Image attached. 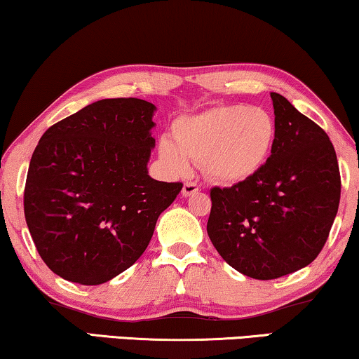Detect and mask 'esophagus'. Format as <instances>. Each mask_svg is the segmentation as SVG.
<instances>
[{"label":"esophagus","mask_w":359,"mask_h":359,"mask_svg":"<svg viewBox=\"0 0 359 359\" xmlns=\"http://www.w3.org/2000/svg\"><path fill=\"white\" fill-rule=\"evenodd\" d=\"M198 190H200V187H198L196 182H185L184 189H182V195H184V196H190V195L196 194Z\"/></svg>","instance_id":"esophagus-1"}]
</instances>
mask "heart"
Instances as JSON below:
<instances>
[{
  "label": "heart",
  "instance_id": "1",
  "mask_svg": "<svg viewBox=\"0 0 359 359\" xmlns=\"http://www.w3.org/2000/svg\"><path fill=\"white\" fill-rule=\"evenodd\" d=\"M174 140L159 142V156L174 172H185L189 159L203 163L206 174L221 184L253 177L274 148L276 121L264 108L217 104L172 126Z\"/></svg>",
  "mask_w": 359,
  "mask_h": 359
}]
</instances>
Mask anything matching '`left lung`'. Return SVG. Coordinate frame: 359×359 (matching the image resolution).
<instances>
[{"label": "left lung", "mask_w": 359, "mask_h": 359, "mask_svg": "<svg viewBox=\"0 0 359 359\" xmlns=\"http://www.w3.org/2000/svg\"><path fill=\"white\" fill-rule=\"evenodd\" d=\"M277 135L253 177L212 187L206 231L224 261L258 280L308 266L327 242L339 211L340 170L327 133L271 93Z\"/></svg>", "instance_id": "1"}]
</instances>
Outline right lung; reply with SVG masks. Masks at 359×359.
<instances>
[{"mask_svg":"<svg viewBox=\"0 0 359 359\" xmlns=\"http://www.w3.org/2000/svg\"><path fill=\"white\" fill-rule=\"evenodd\" d=\"M153 112L145 100H100L40 138L24 214L41 259L62 279L100 285L128 269L182 190L148 175Z\"/></svg>","mask_w":359,"mask_h":359,"instance_id":"1","label":"right lung"}]
</instances>
